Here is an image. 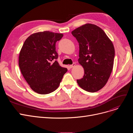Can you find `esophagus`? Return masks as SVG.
I'll use <instances>...</instances> for the list:
<instances>
[{"label": "esophagus", "mask_w": 133, "mask_h": 133, "mask_svg": "<svg viewBox=\"0 0 133 133\" xmlns=\"http://www.w3.org/2000/svg\"><path fill=\"white\" fill-rule=\"evenodd\" d=\"M75 63H73V64H72V65H69V67L70 68H73V67H74L75 66Z\"/></svg>", "instance_id": "1"}]
</instances>
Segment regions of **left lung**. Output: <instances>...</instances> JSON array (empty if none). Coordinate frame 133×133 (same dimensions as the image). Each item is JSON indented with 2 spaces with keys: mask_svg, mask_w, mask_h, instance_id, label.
Here are the masks:
<instances>
[{
  "mask_svg": "<svg viewBox=\"0 0 133 133\" xmlns=\"http://www.w3.org/2000/svg\"><path fill=\"white\" fill-rule=\"evenodd\" d=\"M79 44L78 62L84 68L83 78L77 80L79 86L94 93L107 83L112 72L115 50L112 41L99 26L86 24L72 32Z\"/></svg>",
  "mask_w": 133,
  "mask_h": 133,
  "instance_id": "left-lung-1",
  "label": "left lung"
}]
</instances>
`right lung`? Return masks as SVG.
Returning a JSON list of instances; mask_svg holds the SVG:
<instances>
[{"label":"right lung","instance_id":"add662e5","mask_svg":"<svg viewBox=\"0 0 133 133\" xmlns=\"http://www.w3.org/2000/svg\"><path fill=\"white\" fill-rule=\"evenodd\" d=\"M63 34L44 31L31 34L20 51L19 66L31 88L38 94H47L57 89L67 69L57 61L55 44Z\"/></svg>","mask_w":133,"mask_h":133}]
</instances>
